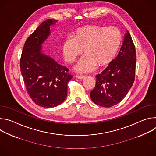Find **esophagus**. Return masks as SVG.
<instances>
[{
	"instance_id": "1",
	"label": "esophagus",
	"mask_w": 156,
	"mask_h": 156,
	"mask_svg": "<svg viewBox=\"0 0 156 156\" xmlns=\"http://www.w3.org/2000/svg\"><path fill=\"white\" fill-rule=\"evenodd\" d=\"M76 78H77L78 79H80V80H82V79H84L85 78V76H81V75H76Z\"/></svg>"
}]
</instances>
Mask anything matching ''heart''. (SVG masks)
I'll return each mask as SVG.
<instances>
[{"label": "heart", "instance_id": "heart-1", "mask_svg": "<svg viewBox=\"0 0 156 156\" xmlns=\"http://www.w3.org/2000/svg\"><path fill=\"white\" fill-rule=\"evenodd\" d=\"M122 34L115 27L87 25L78 28L73 37H68L63 43L62 52L66 61L73 62L84 55L75 66L77 72H90L109 64L115 58L122 42Z\"/></svg>", "mask_w": 156, "mask_h": 156}]
</instances>
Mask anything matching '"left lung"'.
<instances>
[{"label":"left lung","mask_w":156,"mask_h":156,"mask_svg":"<svg viewBox=\"0 0 156 156\" xmlns=\"http://www.w3.org/2000/svg\"><path fill=\"white\" fill-rule=\"evenodd\" d=\"M136 62L135 47L126 30L117 57L96 76V86L90 93L93 102L104 107H110L120 102L134 83Z\"/></svg>","instance_id":"obj_1"}]
</instances>
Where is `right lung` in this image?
<instances>
[{
	"label": "right lung",
	"instance_id": "1",
	"mask_svg": "<svg viewBox=\"0 0 156 156\" xmlns=\"http://www.w3.org/2000/svg\"><path fill=\"white\" fill-rule=\"evenodd\" d=\"M57 21L51 19L43 21L28 37L20 62L28 94L35 104L46 108L64 101L67 84L73 77L67 68L42 52L41 45L51 34L50 26Z\"/></svg>",
	"mask_w": 156,
	"mask_h": 156
}]
</instances>
